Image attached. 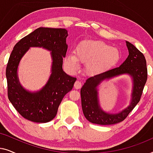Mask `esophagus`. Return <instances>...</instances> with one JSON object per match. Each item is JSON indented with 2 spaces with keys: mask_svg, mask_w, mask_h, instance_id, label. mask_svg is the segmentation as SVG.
Listing matches in <instances>:
<instances>
[{
  "mask_svg": "<svg viewBox=\"0 0 153 153\" xmlns=\"http://www.w3.org/2000/svg\"><path fill=\"white\" fill-rule=\"evenodd\" d=\"M74 88L79 89V88H81V86H82V84H81V81H76V82L74 83Z\"/></svg>",
  "mask_w": 153,
  "mask_h": 153,
  "instance_id": "1",
  "label": "esophagus"
}]
</instances>
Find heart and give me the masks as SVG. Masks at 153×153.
<instances>
[{
	"label": "heart",
	"mask_w": 153,
	"mask_h": 153,
	"mask_svg": "<svg viewBox=\"0 0 153 153\" xmlns=\"http://www.w3.org/2000/svg\"><path fill=\"white\" fill-rule=\"evenodd\" d=\"M120 58L116 48L96 40H85L77 46L74 55L68 54L65 63L69 68L76 70L79 62L86 64V71L90 74L102 72L114 66Z\"/></svg>",
	"instance_id": "heart-1"
}]
</instances>
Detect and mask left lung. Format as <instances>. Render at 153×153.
Listing matches in <instances>:
<instances>
[{
	"label": "left lung",
	"instance_id": "obj_1",
	"mask_svg": "<svg viewBox=\"0 0 153 153\" xmlns=\"http://www.w3.org/2000/svg\"><path fill=\"white\" fill-rule=\"evenodd\" d=\"M129 56L120 67L111 69L86 79L81 88V106L84 116L89 122L98 125H114L124 120L139 103L148 76L146 60L143 54L135 46L126 41ZM123 74L131 77L133 88L130 104L116 113L104 111L99 104V87L104 81Z\"/></svg>",
	"mask_w": 153,
	"mask_h": 153
}]
</instances>
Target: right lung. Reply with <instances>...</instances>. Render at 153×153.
Masks as SVG:
<instances>
[{"label": "right lung", "instance_id": "add662e5", "mask_svg": "<svg viewBox=\"0 0 153 153\" xmlns=\"http://www.w3.org/2000/svg\"><path fill=\"white\" fill-rule=\"evenodd\" d=\"M68 30L64 28H40L26 35L13 48L6 68L7 94L16 110L27 120L47 123L55 118L64 96L74 86L76 78L62 70L65 57ZM31 47H39L51 52V74L46 84L39 91L32 92L23 87L18 76L21 58Z\"/></svg>", "mask_w": 153, "mask_h": 153}]
</instances>
